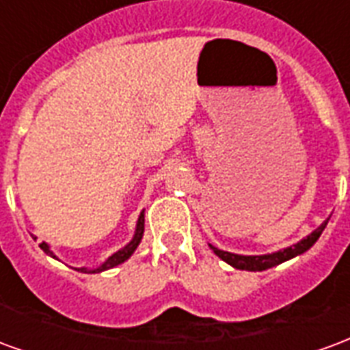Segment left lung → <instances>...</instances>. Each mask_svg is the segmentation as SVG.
Segmentation results:
<instances>
[{
  "mask_svg": "<svg viewBox=\"0 0 350 350\" xmlns=\"http://www.w3.org/2000/svg\"><path fill=\"white\" fill-rule=\"evenodd\" d=\"M326 223H328V221H324L321 227L317 228V230H313V232H311L308 238H304L301 242L294 243V245H291V247L278 251V253H270V255H253V257H245V255H234V253H228V251L217 250V247H213L212 243H210V247H212L213 253H215L217 257L223 258L225 262H228L230 266H234V268H238V270L262 271L271 268V266H278V264L285 262V260L296 257V255L306 253V251H308L309 247L319 240V236L323 234Z\"/></svg>",
  "mask_w": 350,
  "mask_h": 350,
  "instance_id": "obj_1",
  "label": "left lung"
}]
</instances>
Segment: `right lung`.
I'll return each mask as SVG.
<instances>
[{"label": "right lung", "instance_id": "1", "mask_svg": "<svg viewBox=\"0 0 350 350\" xmlns=\"http://www.w3.org/2000/svg\"><path fill=\"white\" fill-rule=\"evenodd\" d=\"M142 234H144V213H140V217H138L137 232H135V238H133V240H131V242L127 243V245H125L123 250H120V251H118V253H114V255L108 258L107 262L103 264V266H99L97 270H86V268H79V270L84 271V273H95V271L110 270V268H114V266H118V264L125 262V260H127V258H129L131 255H133V251L137 250V245H138V243H140V240H142ZM39 247H41V250L44 251V253H49V255H52V251L49 250V245H46V243H44V242L39 243ZM52 257H54V255H52ZM54 258H56V257H54Z\"/></svg>", "mask_w": 350, "mask_h": 350}]
</instances>
